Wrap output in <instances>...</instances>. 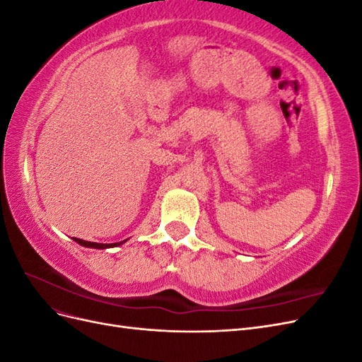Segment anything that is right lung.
I'll return each mask as SVG.
<instances>
[{"mask_svg": "<svg viewBox=\"0 0 362 362\" xmlns=\"http://www.w3.org/2000/svg\"><path fill=\"white\" fill-rule=\"evenodd\" d=\"M76 243L81 245V246H86V247H95V249H105V247H115V246H119V245H124L127 240H124V242H119V243H110V245H104V243H93V242H86V240H81V238H74Z\"/></svg>", "mask_w": 362, "mask_h": 362, "instance_id": "add662e5", "label": "right lung"}]
</instances>
